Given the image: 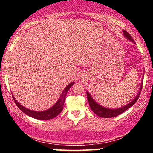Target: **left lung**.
Instances as JSON below:
<instances>
[{
  "mask_svg": "<svg viewBox=\"0 0 153 153\" xmlns=\"http://www.w3.org/2000/svg\"><path fill=\"white\" fill-rule=\"evenodd\" d=\"M123 32H124V35L126 38L128 39L129 40H130V41L132 42L135 43L134 40L132 39L131 36L127 32V31H123ZM142 86H143V81L141 82V85H140V90L138 91V94H137L136 96H135L134 99H133L130 103L126 105V106H122L121 107V108H106V107L101 106V105H99V103H96V101L93 99V98L91 97V96L89 94V93L87 92V98H88V103H89V106H90L91 109L92 110L96 115L99 116V117H103V118H112V117H117V116L124 113L125 111L129 109L130 107L132 106L133 105L136 103V101H137L139 97H140V91L142 90Z\"/></svg>",
  "mask_w": 153,
  "mask_h": 153,
  "instance_id": "8db88e82",
  "label": "left lung"
}]
</instances>
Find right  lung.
Listing matches in <instances>:
<instances>
[{
  "instance_id": "1",
  "label": "right lung",
  "mask_w": 153,
  "mask_h": 153,
  "mask_svg": "<svg viewBox=\"0 0 153 153\" xmlns=\"http://www.w3.org/2000/svg\"><path fill=\"white\" fill-rule=\"evenodd\" d=\"M73 84H74V82H71V83H70L69 85L64 89V91H62V94H61L58 101H57V103H56L53 106L51 107L50 108H49V109H47L46 111H32L29 109V108H25V107L23 106L22 105H21L18 101H16L13 96V99H14L15 103L16 104V106L19 107V109L22 111V112H24V114H26V115L29 116V117H32V118L39 119V120H47V119L54 118V117H57V116L62 111L63 109V106H64L65 101L67 93H68V90L71 88V87L73 85Z\"/></svg>"
}]
</instances>
